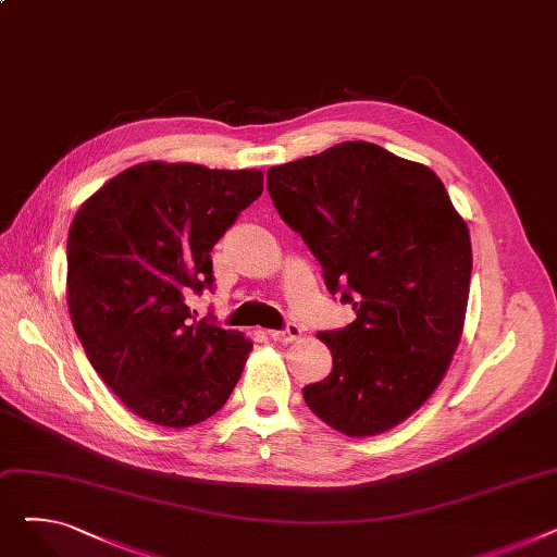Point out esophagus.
Returning <instances> with one entry per match:
<instances>
[{
	"instance_id": "34e87169",
	"label": "esophagus",
	"mask_w": 557,
	"mask_h": 557,
	"mask_svg": "<svg viewBox=\"0 0 557 557\" xmlns=\"http://www.w3.org/2000/svg\"><path fill=\"white\" fill-rule=\"evenodd\" d=\"M271 338L277 341V343H294V341H300V338H302V327L296 325V323H288L286 330L271 332Z\"/></svg>"
}]
</instances>
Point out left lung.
<instances>
[{"instance_id": "obj_1", "label": "left lung", "mask_w": 557, "mask_h": 557, "mask_svg": "<svg viewBox=\"0 0 557 557\" xmlns=\"http://www.w3.org/2000/svg\"><path fill=\"white\" fill-rule=\"evenodd\" d=\"M267 185L327 288L357 311L318 334L334 366L302 388L307 406L352 437L401 424L441 386L460 343L472 277L465 219L429 166L370 141L271 166Z\"/></svg>"}]
</instances>
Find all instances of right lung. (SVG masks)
I'll list each match as a JSON object with an SVG mask.
<instances>
[{
	"label": "right lung",
	"instance_id": "right-lung-1",
	"mask_svg": "<svg viewBox=\"0 0 557 557\" xmlns=\"http://www.w3.org/2000/svg\"><path fill=\"white\" fill-rule=\"evenodd\" d=\"M263 191L259 169L141 162L87 198L67 237V307L87 359L146 422L212 418L237 386L252 341L196 320L214 244Z\"/></svg>",
	"mask_w": 557,
	"mask_h": 557
}]
</instances>
